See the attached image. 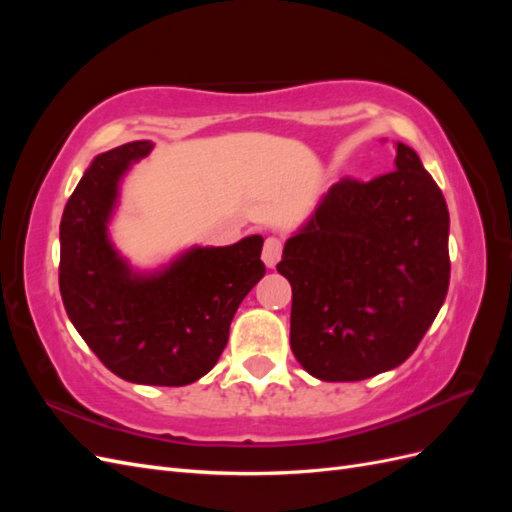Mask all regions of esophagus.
I'll use <instances>...</instances> for the list:
<instances>
[{
  "label": "esophagus",
  "mask_w": 512,
  "mask_h": 512,
  "mask_svg": "<svg viewBox=\"0 0 512 512\" xmlns=\"http://www.w3.org/2000/svg\"><path fill=\"white\" fill-rule=\"evenodd\" d=\"M282 250H284V241L280 237H269L265 241V247H262V260L269 269H273L277 262L282 258Z\"/></svg>",
  "instance_id": "esophagus-1"
}]
</instances>
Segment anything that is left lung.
<instances>
[{"mask_svg":"<svg viewBox=\"0 0 512 512\" xmlns=\"http://www.w3.org/2000/svg\"><path fill=\"white\" fill-rule=\"evenodd\" d=\"M395 151L391 173L335 183L277 265L292 286L290 348L324 382L404 363L446 299V200L414 149Z\"/></svg>","mask_w":512,"mask_h":512,"instance_id":"1","label":"left lung"}]
</instances>
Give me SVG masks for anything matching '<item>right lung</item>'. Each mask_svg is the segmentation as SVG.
Segmentation results:
<instances>
[{"mask_svg": "<svg viewBox=\"0 0 512 512\" xmlns=\"http://www.w3.org/2000/svg\"><path fill=\"white\" fill-rule=\"evenodd\" d=\"M149 141L91 162L59 226V290L68 318L115 376L183 386L218 363L237 307L265 275L262 237L194 247L164 271L132 273L108 241L119 179L151 151Z\"/></svg>", "mask_w": 512, "mask_h": 512, "instance_id": "add662e5", "label": "right lung"}]
</instances>
